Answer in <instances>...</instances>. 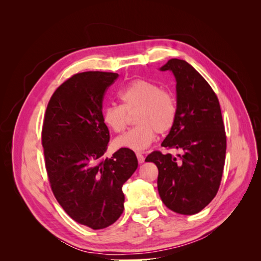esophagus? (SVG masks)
I'll list each match as a JSON object with an SVG mask.
<instances>
[{
  "label": "esophagus",
  "mask_w": 261,
  "mask_h": 261,
  "mask_svg": "<svg viewBox=\"0 0 261 261\" xmlns=\"http://www.w3.org/2000/svg\"><path fill=\"white\" fill-rule=\"evenodd\" d=\"M136 155H137V160H138L139 163H144V162H145V156H144L143 153H141V152H137Z\"/></svg>",
  "instance_id": "34e87169"
}]
</instances>
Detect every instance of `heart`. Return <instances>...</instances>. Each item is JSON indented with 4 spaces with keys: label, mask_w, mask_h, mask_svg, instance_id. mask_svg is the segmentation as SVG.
Listing matches in <instances>:
<instances>
[{
    "label": "heart",
    "mask_w": 261,
    "mask_h": 261,
    "mask_svg": "<svg viewBox=\"0 0 261 261\" xmlns=\"http://www.w3.org/2000/svg\"><path fill=\"white\" fill-rule=\"evenodd\" d=\"M122 106H108L102 120L114 133H122L127 125V113L137 111L136 127L116 138L115 145L133 151H143L155 138V133L172 129L177 116V105L173 94L160 85L146 80H134L118 92Z\"/></svg>",
    "instance_id": "heart-1"
}]
</instances>
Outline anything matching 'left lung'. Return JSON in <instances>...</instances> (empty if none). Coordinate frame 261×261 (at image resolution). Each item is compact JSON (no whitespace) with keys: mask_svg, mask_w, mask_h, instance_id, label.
Returning <instances> with one entry per match:
<instances>
[{"mask_svg":"<svg viewBox=\"0 0 261 261\" xmlns=\"http://www.w3.org/2000/svg\"><path fill=\"white\" fill-rule=\"evenodd\" d=\"M160 70L176 80L177 116L162 147L180 149L178 158L153 151L146 158L158 170L163 203L179 215H195L215 198L223 174L226 136L217 94L184 60H169Z\"/></svg>","mask_w":261,"mask_h":261,"instance_id":"obj_1","label":"left lung"}]
</instances>
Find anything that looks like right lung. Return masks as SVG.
I'll use <instances>...</instances> for the list:
<instances>
[{
    "instance_id": "right-lung-1",
    "label": "right lung",
    "mask_w": 261,
    "mask_h": 261,
    "mask_svg": "<svg viewBox=\"0 0 261 261\" xmlns=\"http://www.w3.org/2000/svg\"><path fill=\"white\" fill-rule=\"evenodd\" d=\"M118 74L84 72L54 91L42 126L45 169L55 198L76 222L101 230L124 210L123 184L138 167L133 150L103 159L110 133L102 101Z\"/></svg>"
}]
</instances>
